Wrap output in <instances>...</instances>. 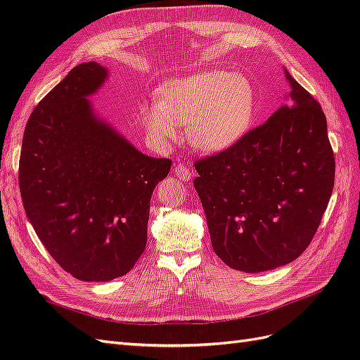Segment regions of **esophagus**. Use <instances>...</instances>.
I'll list each match as a JSON object with an SVG mask.
<instances>
[{"label":"esophagus","instance_id":"34e87169","mask_svg":"<svg viewBox=\"0 0 360 360\" xmlns=\"http://www.w3.org/2000/svg\"><path fill=\"white\" fill-rule=\"evenodd\" d=\"M174 176L180 181H189L192 179V172L186 163H179V165L174 167Z\"/></svg>","mask_w":360,"mask_h":360}]
</instances>
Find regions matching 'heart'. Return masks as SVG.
<instances>
[{
    "mask_svg": "<svg viewBox=\"0 0 360 360\" xmlns=\"http://www.w3.org/2000/svg\"><path fill=\"white\" fill-rule=\"evenodd\" d=\"M258 99L246 76L209 70L171 79L158 90L156 103L141 110L146 132L158 146L177 139L188 124L191 144L222 151L240 141L255 122Z\"/></svg>",
    "mask_w": 360,
    "mask_h": 360,
    "instance_id": "obj_1",
    "label": "heart"
}]
</instances>
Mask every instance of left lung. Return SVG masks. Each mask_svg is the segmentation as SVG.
I'll return each instance as SVG.
<instances>
[{"mask_svg":"<svg viewBox=\"0 0 360 360\" xmlns=\"http://www.w3.org/2000/svg\"><path fill=\"white\" fill-rule=\"evenodd\" d=\"M291 105L214 156L195 162L214 254L246 274L296 259L317 231L335 181L320 103L285 70Z\"/></svg>","mask_w":360,"mask_h":360,"instance_id":"8db88e82","label":"left lung"}]
</instances>
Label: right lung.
<instances>
[{
    "instance_id": "obj_1",
    "label": "right lung",
    "mask_w": 360,
    "mask_h": 360,
    "mask_svg": "<svg viewBox=\"0 0 360 360\" xmlns=\"http://www.w3.org/2000/svg\"><path fill=\"white\" fill-rule=\"evenodd\" d=\"M108 79L89 61L43 97L25 126L19 188L51 257L81 281H112L147 245L150 200L169 159L141 153L94 112L89 97Z\"/></svg>"
}]
</instances>
